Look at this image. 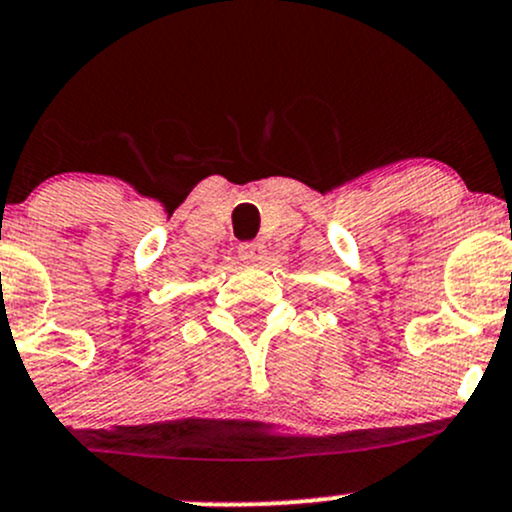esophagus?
Returning a JSON list of instances; mask_svg holds the SVG:
<instances>
[{"mask_svg": "<svg viewBox=\"0 0 512 512\" xmlns=\"http://www.w3.org/2000/svg\"><path fill=\"white\" fill-rule=\"evenodd\" d=\"M263 256H266V246L258 244V241H251V244L239 246V258L244 263H261Z\"/></svg>", "mask_w": 512, "mask_h": 512, "instance_id": "esophagus-1", "label": "esophagus"}]
</instances>
